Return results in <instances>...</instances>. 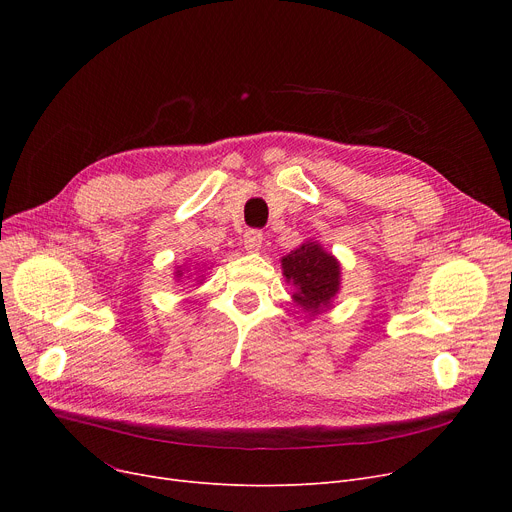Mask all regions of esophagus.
Instances as JSON below:
<instances>
[{
    "instance_id": "1",
    "label": "esophagus",
    "mask_w": 512,
    "mask_h": 512,
    "mask_svg": "<svg viewBox=\"0 0 512 512\" xmlns=\"http://www.w3.org/2000/svg\"><path fill=\"white\" fill-rule=\"evenodd\" d=\"M242 242H245V249L249 253H257L261 251V245H263V234L259 230H247L245 236H242Z\"/></svg>"
}]
</instances>
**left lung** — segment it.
Instances as JSON below:
<instances>
[{
  "mask_svg": "<svg viewBox=\"0 0 512 512\" xmlns=\"http://www.w3.org/2000/svg\"><path fill=\"white\" fill-rule=\"evenodd\" d=\"M282 274L297 288L292 301L311 315L330 309L340 292L338 259L313 240L282 257Z\"/></svg>",
  "mask_w": 512,
  "mask_h": 512,
  "instance_id": "1",
  "label": "left lung"
}]
</instances>
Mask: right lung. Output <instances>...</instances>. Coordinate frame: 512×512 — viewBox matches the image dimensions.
Listing matches in <instances>:
<instances>
[{"instance_id":"right-lung-1","label":"right lung","mask_w":512,"mask_h":512,"mask_svg":"<svg viewBox=\"0 0 512 512\" xmlns=\"http://www.w3.org/2000/svg\"><path fill=\"white\" fill-rule=\"evenodd\" d=\"M186 272H188V270H186ZM174 274H176V278H182V274H184V272H182V267H178V270H176Z\"/></svg>"}]
</instances>
